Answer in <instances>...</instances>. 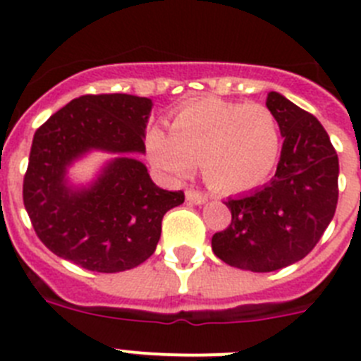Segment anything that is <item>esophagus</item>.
Listing matches in <instances>:
<instances>
[{"label": "esophagus", "instance_id": "1", "mask_svg": "<svg viewBox=\"0 0 361 361\" xmlns=\"http://www.w3.org/2000/svg\"><path fill=\"white\" fill-rule=\"evenodd\" d=\"M186 200L191 204H204L208 200V195L202 193V191L197 190H186Z\"/></svg>", "mask_w": 361, "mask_h": 361}]
</instances>
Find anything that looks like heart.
Returning a JSON list of instances; mask_svg holds the SVG:
<instances>
[{
  "label": "heart",
  "instance_id": "b5f03b06",
  "mask_svg": "<svg viewBox=\"0 0 361 361\" xmlns=\"http://www.w3.org/2000/svg\"><path fill=\"white\" fill-rule=\"evenodd\" d=\"M170 133H148L149 159L171 177H188L202 164L204 178L220 191H247L275 171L282 153V128L264 104L228 103L206 97L186 104Z\"/></svg>",
  "mask_w": 361,
  "mask_h": 361
}]
</instances>
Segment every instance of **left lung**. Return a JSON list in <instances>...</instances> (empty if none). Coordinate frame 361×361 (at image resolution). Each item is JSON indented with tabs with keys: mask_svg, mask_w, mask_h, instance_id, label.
I'll use <instances>...</instances> for the list:
<instances>
[{
	"mask_svg": "<svg viewBox=\"0 0 361 361\" xmlns=\"http://www.w3.org/2000/svg\"><path fill=\"white\" fill-rule=\"evenodd\" d=\"M266 106L283 137L275 177L228 199L231 224L212 238L222 262L253 273L282 269L311 253L338 204V155L320 121L279 92L267 94Z\"/></svg>",
	"mask_w": 361,
	"mask_h": 361,
	"instance_id": "left-lung-1",
	"label": "left lung"
}]
</instances>
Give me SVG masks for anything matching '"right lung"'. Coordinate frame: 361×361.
I'll return each mask as SVG.
<instances>
[{
  "instance_id": "1",
  "label": "right lung",
  "mask_w": 361,
  "mask_h": 361,
  "mask_svg": "<svg viewBox=\"0 0 361 361\" xmlns=\"http://www.w3.org/2000/svg\"><path fill=\"white\" fill-rule=\"evenodd\" d=\"M152 99L81 95L34 133L23 202L34 231L54 255L97 273L133 269L153 255L168 209L183 191L155 186L135 153H145ZM117 152L88 187H70L68 168L86 152Z\"/></svg>"
}]
</instances>
